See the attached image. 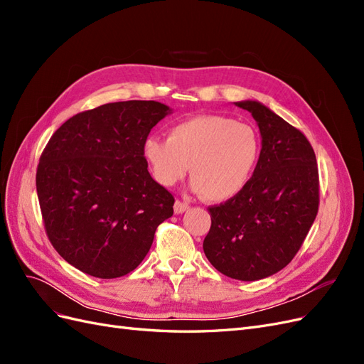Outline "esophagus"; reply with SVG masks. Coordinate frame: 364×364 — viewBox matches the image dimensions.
Returning <instances> with one entry per match:
<instances>
[{"instance_id": "obj_1", "label": "esophagus", "mask_w": 364, "mask_h": 364, "mask_svg": "<svg viewBox=\"0 0 364 364\" xmlns=\"http://www.w3.org/2000/svg\"><path fill=\"white\" fill-rule=\"evenodd\" d=\"M188 208H190L188 203L181 202V200H176V202H174V214H182V213H185Z\"/></svg>"}]
</instances>
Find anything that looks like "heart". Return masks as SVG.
<instances>
[{"mask_svg": "<svg viewBox=\"0 0 364 364\" xmlns=\"http://www.w3.org/2000/svg\"><path fill=\"white\" fill-rule=\"evenodd\" d=\"M261 142L250 124L225 115H197L174 124L167 138L147 136L142 156L164 186L191 173V190L223 203L246 188L257 168Z\"/></svg>", "mask_w": 364, "mask_h": 364, "instance_id": "obj_1", "label": "heart"}]
</instances>
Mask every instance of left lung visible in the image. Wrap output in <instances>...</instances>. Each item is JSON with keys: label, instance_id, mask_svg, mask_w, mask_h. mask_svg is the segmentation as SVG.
Masks as SVG:
<instances>
[{"label": "left lung", "instance_id": "1", "mask_svg": "<svg viewBox=\"0 0 364 364\" xmlns=\"http://www.w3.org/2000/svg\"><path fill=\"white\" fill-rule=\"evenodd\" d=\"M235 106L257 121L261 153L246 188L209 208L203 252L226 277L258 281L282 270L301 249L317 215L318 171L301 130L257 100Z\"/></svg>", "mask_w": 364, "mask_h": 364}]
</instances>
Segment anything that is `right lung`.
Returning a JSON list of instances; mask_svg holds the SVG:
<instances>
[{
    "instance_id": "obj_1",
    "label": "right lung",
    "mask_w": 364,
    "mask_h": 364,
    "mask_svg": "<svg viewBox=\"0 0 364 364\" xmlns=\"http://www.w3.org/2000/svg\"><path fill=\"white\" fill-rule=\"evenodd\" d=\"M171 112L159 102L107 103L74 115L50 138L38 165V199L53 247L75 269L124 277L173 215V196L142 156L150 130Z\"/></svg>"
}]
</instances>
